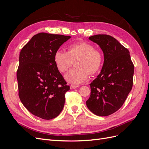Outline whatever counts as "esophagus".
I'll list each match as a JSON object with an SVG mask.
<instances>
[{
  "label": "esophagus",
  "mask_w": 149,
  "mask_h": 149,
  "mask_svg": "<svg viewBox=\"0 0 149 149\" xmlns=\"http://www.w3.org/2000/svg\"><path fill=\"white\" fill-rule=\"evenodd\" d=\"M78 85H74V84H71L70 86V88L71 89H75L76 88H78Z\"/></svg>",
  "instance_id": "esophagus-1"
}]
</instances>
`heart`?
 I'll list each match as a JSON object with an SVG mask.
<instances>
[{"instance_id":"1","label":"heart","mask_w":149,"mask_h":149,"mask_svg":"<svg viewBox=\"0 0 149 149\" xmlns=\"http://www.w3.org/2000/svg\"><path fill=\"white\" fill-rule=\"evenodd\" d=\"M74 60L76 68L65 75V79L70 83L79 84L88 79L89 73L95 74L101 69L103 55L92 45L86 42L70 44L66 52L58 50L54 55V62L61 73L68 71Z\"/></svg>"}]
</instances>
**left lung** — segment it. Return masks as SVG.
I'll use <instances>...</instances> for the list:
<instances>
[{"instance_id": "obj_1", "label": "left lung", "mask_w": 149, "mask_h": 149, "mask_svg": "<svg viewBox=\"0 0 149 149\" xmlns=\"http://www.w3.org/2000/svg\"><path fill=\"white\" fill-rule=\"evenodd\" d=\"M89 39L100 45L104 61L101 73L89 84L86 106L97 116H109L120 109L131 91L134 66L129 51L114 37L96 35Z\"/></svg>"}]
</instances>
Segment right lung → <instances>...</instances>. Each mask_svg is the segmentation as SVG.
<instances>
[{
	"instance_id": "right-lung-1",
	"label": "right lung",
	"mask_w": 149,
	"mask_h": 149,
	"mask_svg": "<svg viewBox=\"0 0 149 149\" xmlns=\"http://www.w3.org/2000/svg\"><path fill=\"white\" fill-rule=\"evenodd\" d=\"M70 36L39 33L22 48L17 71L20 100L31 114L55 118L63 110L70 86L56 68L54 55Z\"/></svg>"
}]
</instances>
